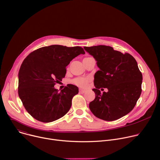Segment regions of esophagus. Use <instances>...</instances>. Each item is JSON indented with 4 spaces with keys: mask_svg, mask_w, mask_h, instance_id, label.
<instances>
[{
    "mask_svg": "<svg viewBox=\"0 0 160 160\" xmlns=\"http://www.w3.org/2000/svg\"><path fill=\"white\" fill-rule=\"evenodd\" d=\"M79 92H80V93H85V90H82V89H80V90H79Z\"/></svg>",
    "mask_w": 160,
    "mask_h": 160,
    "instance_id": "1",
    "label": "esophagus"
}]
</instances>
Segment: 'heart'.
Listing matches in <instances>:
<instances>
[{"label":"heart","instance_id":"1","mask_svg":"<svg viewBox=\"0 0 160 160\" xmlns=\"http://www.w3.org/2000/svg\"><path fill=\"white\" fill-rule=\"evenodd\" d=\"M90 78L88 77H77L73 80L72 83L80 88H86L88 86Z\"/></svg>","mask_w":160,"mask_h":160}]
</instances>
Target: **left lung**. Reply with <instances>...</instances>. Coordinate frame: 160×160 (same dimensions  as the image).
Masks as SVG:
<instances>
[{
	"label": "left lung",
	"mask_w": 160,
	"mask_h": 160,
	"mask_svg": "<svg viewBox=\"0 0 160 160\" xmlns=\"http://www.w3.org/2000/svg\"><path fill=\"white\" fill-rule=\"evenodd\" d=\"M97 62L100 70L94 75L92 90L95 99L89 108L97 118L107 121L117 120L134 108L141 93L142 75L134 58L104 45L84 47ZM108 92L101 94L99 89Z\"/></svg>",
	"instance_id": "obj_1"
}]
</instances>
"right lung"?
Wrapping results in <instances>:
<instances>
[{"label":"right lung","instance_id":"add662e5","mask_svg":"<svg viewBox=\"0 0 160 160\" xmlns=\"http://www.w3.org/2000/svg\"><path fill=\"white\" fill-rule=\"evenodd\" d=\"M85 53L80 46L51 45L36 49L24 60L19 71L18 94L32 118L50 122L68 112L78 87L69 84L59 92L54 86L65 77L70 62Z\"/></svg>","mask_w":160,"mask_h":160}]
</instances>
